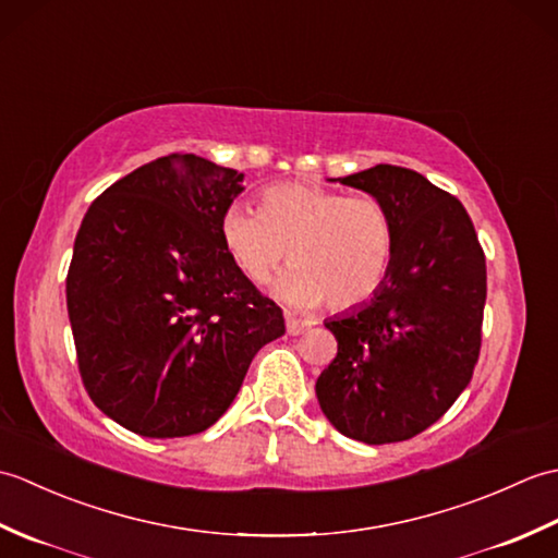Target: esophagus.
Segmentation results:
<instances>
[{"label":"esophagus","instance_id":"obj_1","mask_svg":"<svg viewBox=\"0 0 558 558\" xmlns=\"http://www.w3.org/2000/svg\"><path fill=\"white\" fill-rule=\"evenodd\" d=\"M286 326H288V333L290 336H302L304 330H310V322H300V318H294V316H288L286 318Z\"/></svg>","mask_w":558,"mask_h":558}]
</instances>
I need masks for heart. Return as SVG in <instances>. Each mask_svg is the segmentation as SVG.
I'll return each mask as SVG.
<instances>
[{"instance_id": "b5f03b06", "label": "heart", "mask_w": 558, "mask_h": 558, "mask_svg": "<svg viewBox=\"0 0 558 558\" xmlns=\"http://www.w3.org/2000/svg\"><path fill=\"white\" fill-rule=\"evenodd\" d=\"M220 240L246 280L264 286L288 258L276 294L298 310L328 300L354 310L381 286L393 258V220L374 196H345L304 182L270 184L258 210L232 204L220 216Z\"/></svg>"}]
</instances>
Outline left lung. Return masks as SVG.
I'll return each mask as SVG.
<instances>
[{
    "mask_svg": "<svg viewBox=\"0 0 558 558\" xmlns=\"http://www.w3.org/2000/svg\"><path fill=\"white\" fill-rule=\"evenodd\" d=\"M340 184L381 201L396 242L374 298L326 322L338 354L316 398L354 441H408L444 417L475 372L487 264L468 210L420 172L376 165Z\"/></svg>",
    "mask_w": 558,
    "mask_h": 558,
    "instance_id": "left-lung-1",
    "label": "left lung"
}]
</instances>
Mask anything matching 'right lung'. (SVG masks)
Instances as JSON below:
<instances>
[{
  "label": "right lung",
  "mask_w": 558,
  "mask_h": 558,
  "mask_svg": "<svg viewBox=\"0 0 558 558\" xmlns=\"http://www.w3.org/2000/svg\"><path fill=\"white\" fill-rule=\"evenodd\" d=\"M244 174L192 153L141 165L93 201L66 272V310L90 400L148 438L206 432L266 342L280 306L232 264L220 216Z\"/></svg>",
  "instance_id": "1"
}]
</instances>
